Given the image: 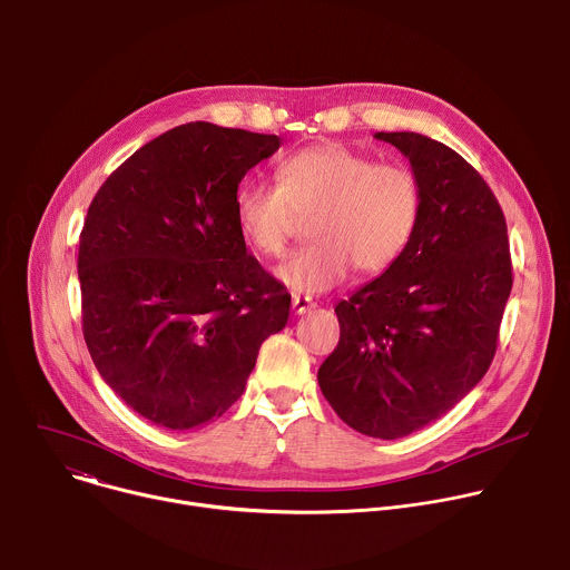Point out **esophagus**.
I'll return each instance as SVG.
<instances>
[{
  "label": "esophagus",
  "mask_w": 570,
  "mask_h": 570,
  "mask_svg": "<svg viewBox=\"0 0 570 570\" xmlns=\"http://www.w3.org/2000/svg\"><path fill=\"white\" fill-rule=\"evenodd\" d=\"M315 306V302L308 297V295H293V311L297 313V315H302V313H306V311H311Z\"/></svg>",
  "instance_id": "1"
}]
</instances>
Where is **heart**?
I'll list each match as a JSON object with an SVG mask.
<instances>
[{
  "label": "heart",
  "instance_id": "obj_1",
  "mask_svg": "<svg viewBox=\"0 0 570 570\" xmlns=\"http://www.w3.org/2000/svg\"><path fill=\"white\" fill-rule=\"evenodd\" d=\"M313 238L277 277L297 293H324L356 266L374 277L409 248L422 212L417 176L396 161H374L343 144H315L282 157L275 187L240 185L234 216L240 236L264 257L284 255L297 216Z\"/></svg>",
  "mask_w": 570,
  "mask_h": 570
}]
</instances>
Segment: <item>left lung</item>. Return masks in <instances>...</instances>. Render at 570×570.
<instances>
[{
  "instance_id": "8db88e82",
  "label": "left lung",
  "mask_w": 570,
  "mask_h": 570,
  "mask_svg": "<svg viewBox=\"0 0 570 570\" xmlns=\"http://www.w3.org/2000/svg\"><path fill=\"white\" fill-rule=\"evenodd\" d=\"M409 157L422 189L401 259L336 306L338 347L320 390L354 431L396 440L446 415L490 370L512 291L503 209L453 148L376 132Z\"/></svg>"
}]
</instances>
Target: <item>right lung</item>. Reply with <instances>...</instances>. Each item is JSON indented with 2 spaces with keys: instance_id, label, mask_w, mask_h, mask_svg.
<instances>
[{
  "instance_id": "1",
  "label": "right lung",
  "mask_w": 570,
  "mask_h": 570,
  "mask_svg": "<svg viewBox=\"0 0 570 570\" xmlns=\"http://www.w3.org/2000/svg\"><path fill=\"white\" fill-rule=\"evenodd\" d=\"M277 135L194 121L135 150L97 191L78 246L83 336L126 405L189 431L246 390L291 295L248 255L238 183Z\"/></svg>"
}]
</instances>
